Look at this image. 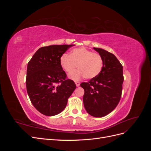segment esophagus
I'll list each match as a JSON object with an SVG mask.
<instances>
[{
	"instance_id": "34e87169",
	"label": "esophagus",
	"mask_w": 151,
	"mask_h": 151,
	"mask_svg": "<svg viewBox=\"0 0 151 151\" xmlns=\"http://www.w3.org/2000/svg\"><path fill=\"white\" fill-rule=\"evenodd\" d=\"M75 83H76V86H77V87H79V86H80V84H81V83H79V82H76Z\"/></svg>"
}]
</instances>
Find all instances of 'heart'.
Wrapping results in <instances>:
<instances>
[{"label":"heart","mask_w":151,"mask_h":151,"mask_svg":"<svg viewBox=\"0 0 151 151\" xmlns=\"http://www.w3.org/2000/svg\"><path fill=\"white\" fill-rule=\"evenodd\" d=\"M60 65L67 74H71L78 65L80 69L69 76L74 81L85 77L93 79L101 73L103 67V60L99 53H93L84 47L73 49L70 55L65 54L60 58Z\"/></svg>","instance_id":"1"}]
</instances>
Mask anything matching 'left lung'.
Wrapping results in <instances>:
<instances>
[{"mask_svg":"<svg viewBox=\"0 0 151 151\" xmlns=\"http://www.w3.org/2000/svg\"><path fill=\"white\" fill-rule=\"evenodd\" d=\"M103 58L101 73L88 83H82L84 89L83 103L86 111L94 117L107 115L119 103L123 82V66L111 53L94 48Z\"/></svg>","mask_w":151,"mask_h":151,"instance_id":"obj_1","label":"left lung"}]
</instances>
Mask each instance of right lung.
<instances>
[{"label":"right lung","instance_id":"1","mask_svg":"<svg viewBox=\"0 0 151 151\" xmlns=\"http://www.w3.org/2000/svg\"><path fill=\"white\" fill-rule=\"evenodd\" d=\"M72 45H50L39 48L28 63L26 89L31 102L46 116H54L66 107L68 99L76 88L67 79L60 58Z\"/></svg>","mask_w":151,"mask_h":151}]
</instances>
